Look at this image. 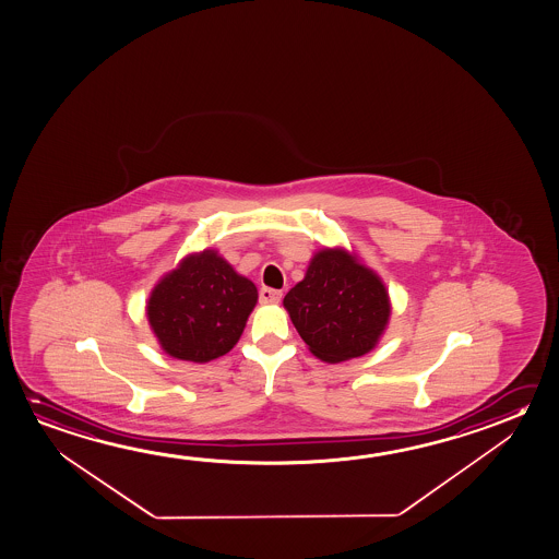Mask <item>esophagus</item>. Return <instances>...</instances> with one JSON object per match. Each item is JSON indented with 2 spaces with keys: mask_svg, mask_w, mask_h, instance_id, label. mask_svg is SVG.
<instances>
[{
  "mask_svg": "<svg viewBox=\"0 0 559 559\" xmlns=\"http://www.w3.org/2000/svg\"><path fill=\"white\" fill-rule=\"evenodd\" d=\"M258 297H260V302H280L282 301V292H277V289H272V287H260V292H258Z\"/></svg>",
  "mask_w": 559,
  "mask_h": 559,
  "instance_id": "obj_1",
  "label": "esophagus"
}]
</instances>
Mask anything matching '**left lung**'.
<instances>
[{
  "instance_id": "left-lung-1",
  "label": "left lung",
  "mask_w": 559,
  "mask_h": 559,
  "mask_svg": "<svg viewBox=\"0 0 559 559\" xmlns=\"http://www.w3.org/2000/svg\"><path fill=\"white\" fill-rule=\"evenodd\" d=\"M284 305L310 352L329 364L371 352L390 317L381 280L346 250L326 249L312 258Z\"/></svg>"
}]
</instances>
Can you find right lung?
Returning <instances> with one entry per match:
<instances>
[{
  "instance_id": "right-lung-1",
  "label": "right lung",
  "mask_w": 559,
  "mask_h": 559,
  "mask_svg": "<svg viewBox=\"0 0 559 559\" xmlns=\"http://www.w3.org/2000/svg\"><path fill=\"white\" fill-rule=\"evenodd\" d=\"M257 285L213 250L182 260L151 293L147 317L167 354L205 364L233 349L257 305Z\"/></svg>"
}]
</instances>
